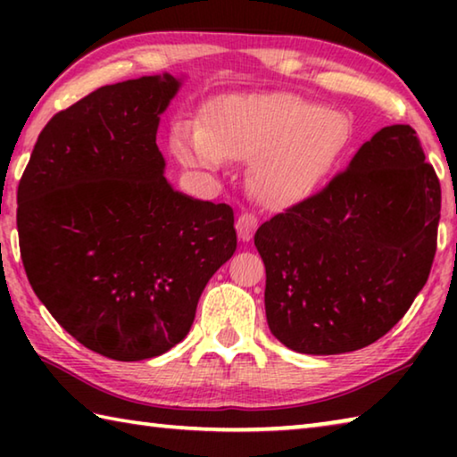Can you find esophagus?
I'll use <instances>...</instances> for the list:
<instances>
[{
	"mask_svg": "<svg viewBox=\"0 0 457 457\" xmlns=\"http://www.w3.org/2000/svg\"><path fill=\"white\" fill-rule=\"evenodd\" d=\"M253 226H256V218H253L252 212L239 213V218L236 220V234H237V237L242 239V242H245V239H250L252 237V231H253Z\"/></svg>",
	"mask_w": 457,
	"mask_h": 457,
	"instance_id": "34e87169",
	"label": "esophagus"
}]
</instances>
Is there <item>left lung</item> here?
Instances as JSON below:
<instances>
[{"mask_svg": "<svg viewBox=\"0 0 457 457\" xmlns=\"http://www.w3.org/2000/svg\"><path fill=\"white\" fill-rule=\"evenodd\" d=\"M171 74L100 87L42 129L18 185L28 280L64 330L114 361L181 343L234 256V212L169 187L157 146Z\"/></svg>", "mask_w": 457, "mask_h": 457, "instance_id": "obj_1", "label": "left lung"}]
</instances>
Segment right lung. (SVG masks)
I'll use <instances>...</instances> for the list:
<instances>
[{
    "instance_id": "right-lung-1",
    "label": "right lung",
    "mask_w": 457,
    "mask_h": 457,
    "mask_svg": "<svg viewBox=\"0 0 457 457\" xmlns=\"http://www.w3.org/2000/svg\"><path fill=\"white\" fill-rule=\"evenodd\" d=\"M439 210L442 187L415 130H378L320 191L256 231L272 335L306 354L381 338L428 282Z\"/></svg>"
}]
</instances>
